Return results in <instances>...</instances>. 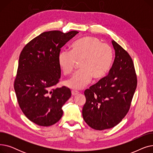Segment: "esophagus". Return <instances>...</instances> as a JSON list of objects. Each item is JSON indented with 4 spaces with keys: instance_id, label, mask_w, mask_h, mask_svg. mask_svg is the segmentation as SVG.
<instances>
[{
    "instance_id": "34e87169",
    "label": "esophagus",
    "mask_w": 153,
    "mask_h": 153,
    "mask_svg": "<svg viewBox=\"0 0 153 153\" xmlns=\"http://www.w3.org/2000/svg\"><path fill=\"white\" fill-rule=\"evenodd\" d=\"M79 92L78 91H71V94H72V95H76L79 94Z\"/></svg>"
}]
</instances>
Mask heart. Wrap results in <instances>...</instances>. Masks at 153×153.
<instances>
[{
	"label": "heart",
	"mask_w": 153,
	"mask_h": 153,
	"mask_svg": "<svg viewBox=\"0 0 153 153\" xmlns=\"http://www.w3.org/2000/svg\"><path fill=\"white\" fill-rule=\"evenodd\" d=\"M114 61L113 50L96 37L85 36L77 40L71 46V50H62L58 55V63L63 74L71 75L77 62L78 71L66 82L72 89H81L93 78L99 81L105 77Z\"/></svg>",
	"instance_id": "heart-1"
}]
</instances>
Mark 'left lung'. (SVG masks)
<instances>
[{"mask_svg": "<svg viewBox=\"0 0 153 153\" xmlns=\"http://www.w3.org/2000/svg\"><path fill=\"white\" fill-rule=\"evenodd\" d=\"M115 57L108 74L84 91V121L96 130L118 125L126 116L137 85V77L130 54L114 40Z\"/></svg>", "mask_w": 153, "mask_h": 153, "instance_id": "obj_1", "label": "left lung"}]
</instances>
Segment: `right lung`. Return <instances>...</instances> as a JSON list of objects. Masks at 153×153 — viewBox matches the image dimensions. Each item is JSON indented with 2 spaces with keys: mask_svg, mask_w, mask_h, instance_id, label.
<instances>
[{
  "mask_svg": "<svg viewBox=\"0 0 153 153\" xmlns=\"http://www.w3.org/2000/svg\"><path fill=\"white\" fill-rule=\"evenodd\" d=\"M79 33L43 32L27 43L19 57L14 89L19 105L30 121L48 126L62 116V107L71 97L68 87H56L61 77V48Z\"/></svg>",
  "mask_w": 153,
  "mask_h": 153,
  "instance_id": "right-lung-1",
  "label": "right lung"
}]
</instances>
